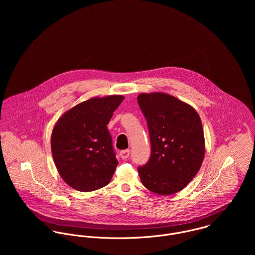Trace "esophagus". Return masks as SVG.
I'll list each match as a JSON object with an SVG mask.
<instances>
[{
    "label": "esophagus",
    "mask_w": 255,
    "mask_h": 255,
    "mask_svg": "<svg viewBox=\"0 0 255 255\" xmlns=\"http://www.w3.org/2000/svg\"><path fill=\"white\" fill-rule=\"evenodd\" d=\"M130 154V150L129 149H126V150H123L120 152V156L122 159H128V156Z\"/></svg>",
    "instance_id": "esophagus-1"
}]
</instances>
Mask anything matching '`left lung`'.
Returning <instances> with one entry per match:
<instances>
[{
    "instance_id": "8db88e82",
    "label": "left lung",
    "mask_w": 255,
    "mask_h": 255,
    "mask_svg": "<svg viewBox=\"0 0 255 255\" xmlns=\"http://www.w3.org/2000/svg\"><path fill=\"white\" fill-rule=\"evenodd\" d=\"M137 102L148 126L151 155L138 174L159 195L183 189L198 173L205 155L202 123L193 107L163 92L141 93Z\"/></svg>"
}]
</instances>
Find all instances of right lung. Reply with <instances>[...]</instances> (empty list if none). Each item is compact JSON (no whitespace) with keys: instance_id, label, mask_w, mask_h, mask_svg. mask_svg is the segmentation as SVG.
<instances>
[{"instance_id":"1","label":"right lung","mask_w":255,"mask_h":255,"mask_svg":"<svg viewBox=\"0 0 255 255\" xmlns=\"http://www.w3.org/2000/svg\"><path fill=\"white\" fill-rule=\"evenodd\" d=\"M123 95L93 97L67 111L51 136L52 155L62 179L87 192L109 183L118 160L107 125Z\"/></svg>"}]
</instances>
